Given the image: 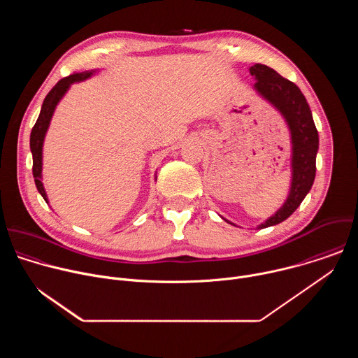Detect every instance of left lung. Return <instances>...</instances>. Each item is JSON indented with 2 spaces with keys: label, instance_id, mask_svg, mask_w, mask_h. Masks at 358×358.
Here are the masks:
<instances>
[{
  "label": "left lung",
  "instance_id": "8db88e82",
  "mask_svg": "<svg viewBox=\"0 0 358 358\" xmlns=\"http://www.w3.org/2000/svg\"><path fill=\"white\" fill-rule=\"evenodd\" d=\"M249 72L257 80L253 85L255 90L276 108L286 120L292 138L290 191L283 206L258 227V229H264L278 225L289 218L310 191L316 176L319 133L306 97L293 82L285 79L272 68L261 64L250 66ZM225 221L232 224L228 220Z\"/></svg>",
  "mask_w": 358,
  "mask_h": 358
}]
</instances>
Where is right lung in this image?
Returning a JSON list of instances; mask_svg holds the SVG:
<instances>
[{
	"mask_svg": "<svg viewBox=\"0 0 358 358\" xmlns=\"http://www.w3.org/2000/svg\"><path fill=\"white\" fill-rule=\"evenodd\" d=\"M93 73H94V71H86V72L73 73V75H69V76L61 79L52 89H50V92L43 99L39 117H38L35 126L32 127L31 138H29V145H31V152H32V174L35 178V185L46 202H48V196H46L42 180H41L42 178V147H43V140H45V134L48 131L50 119H52L57 105L59 103V100L64 97V94L68 92L71 85L75 82L86 80Z\"/></svg>",
	"mask_w": 358,
	"mask_h": 358,
	"instance_id": "1",
	"label": "right lung"
}]
</instances>
